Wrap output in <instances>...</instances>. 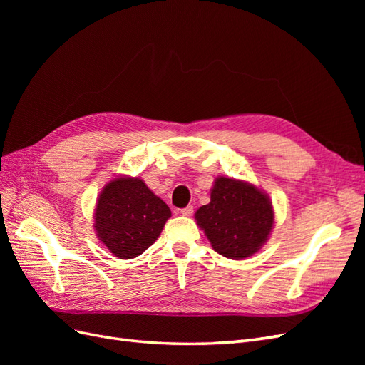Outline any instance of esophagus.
I'll list each match as a JSON object with an SVG mask.
<instances>
[{"instance_id":"esophagus-1","label":"esophagus","mask_w":365,"mask_h":365,"mask_svg":"<svg viewBox=\"0 0 365 365\" xmlns=\"http://www.w3.org/2000/svg\"><path fill=\"white\" fill-rule=\"evenodd\" d=\"M181 215H182V216H187V217L192 216V215H193V207H192V205H187L185 208L181 210Z\"/></svg>"}]
</instances>
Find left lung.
<instances>
[{"mask_svg": "<svg viewBox=\"0 0 365 365\" xmlns=\"http://www.w3.org/2000/svg\"><path fill=\"white\" fill-rule=\"evenodd\" d=\"M210 244L220 256L242 260L257 252L274 225L269 197L252 184L219 176L210 204L195 213Z\"/></svg>", "mask_w": 365, "mask_h": 365, "instance_id": "left-lung-1", "label": "left lung"}]
</instances>
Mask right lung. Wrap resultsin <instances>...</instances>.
Here are the masks:
<instances>
[{"mask_svg": "<svg viewBox=\"0 0 365 365\" xmlns=\"http://www.w3.org/2000/svg\"><path fill=\"white\" fill-rule=\"evenodd\" d=\"M170 215L168 204L145 181L120 176L109 181L98 196L94 230L115 257L134 259L158 239Z\"/></svg>", "mask_w": 365, "mask_h": 365, "instance_id": "1", "label": "right lung"}]
</instances>
